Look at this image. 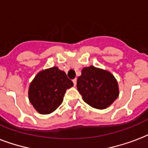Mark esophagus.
I'll return each mask as SVG.
<instances>
[{
	"instance_id": "34e87169",
	"label": "esophagus",
	"mask_w": 148,
	"mask_h": 148,
	"mask_svg": "<svg viewBox=\"0 0 148 148\" xmlns=\"http://www.w3.org/2000/svg\"><path fill=\"white\" fill-rule=\"evenodd\" d=\"M73 82H74V86L76 85V84H77V78H74V80H73Z\"/></svg>"
}]
</instances>
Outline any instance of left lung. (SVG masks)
<instances>
[{
	"instance_id": "8db88e82",
	"label": "left lung",
	"mask_w": 148,
	"mask_h": 148,
	"mask_svg": "<svg viewBox=\"0 0 148 148\" xmlns=\"http://www.w3.org/2000/svg\"><path fill=\"white\" fill-rule=\"evenodd\" d=\"M84 101L93 108L105 109L117 98L118 85L110 72L94 66L84 67L77 81Z\"/></svg>"
}]
</instances>
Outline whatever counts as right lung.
I'll return each mask as SVG.
<instances>
[{
    "label": "right lung",
    "mask_w": 148,
    "mask_h": 148,
    "mask_svg": "<svg viewBox=\"0 0 148 148\" xmlns=\"http://www.w3.org/2000/svg\"><path fill=\"white\" fill-rule=\"evenodd\" d=\"M73 85L64 71L51 67L36 75L29 88V100L37 111L47 114L60 105L67 89Z\"/></svg>",
    "instance_id": "add662e5"
}]
</instances>
